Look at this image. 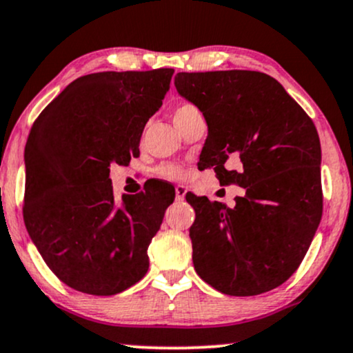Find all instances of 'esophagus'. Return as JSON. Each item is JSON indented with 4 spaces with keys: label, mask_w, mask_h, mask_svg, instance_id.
Returning <instances> with one entry per match:
<instances>
[{
    "label": "esophagus",
    "mask_w": 353,
    "mask_h": 353,
    "mask_svg": "<svg viewBox=\"0 0 353 353\" xmlns=\"http://www.w3.org/2000/svg\"><path fill=\"white\" fill-rule=\"evenodd\" d=\"M185 194H187V189L184 185H177L176 187V199L177 200H184Z\"/></svg>",
    "instance_id": "34e87169"
}]
</instances>
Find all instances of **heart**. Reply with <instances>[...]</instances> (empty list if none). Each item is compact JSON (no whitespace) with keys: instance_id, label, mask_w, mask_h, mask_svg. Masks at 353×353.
Here are the masks:
<instances>
[{"instance_id":"obj_1","label":"heart","mask_w":353,"mask_h":353,"mask_svg":"<svg viewBox=\"0 0 353 353\" xmlns=\"http://www.w3.org/2000/svg\"><path fill=\"white\" fill-rule=\"evenodd\" d=\"M194 105L190 104H182L177 107L176 114L179 112H184V110H189L192 109ZM174 114V115H176ZM158 174L161 177H164V179H169V181H181L184 179V177L187 176V171L182 166H179V164H161V166L158 168Z\"/></svg>"}]
</instances>
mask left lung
Wrapping results in <instances>:
<instances>
[{"mask_svg":"<svg viewBox=\"0 0 353 353\" xmlns=\"http://www.w3.org/2000/svg\"><path fill=\"white\" fill-rule=\"evenodd\" d=\"M174 84L207 120L203 168H213L221 185L246 192L233 208L185 197L195 210V272L225 295L270 292L300 267L323 216L318 130L265 73H177Z\"/></svg>","mask_w":353,"mask_h":353,"instance_id":"left-lung-1","label":"left lung"}]
</instances>
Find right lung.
Segmentation results:
<instances>
[{"instance_id": "right-lung-1", "label": "right lung", "mask_w": 353, "mask_h": 353, "mask_svg": "<svg viewBox=\"0 0 353 353\" xmlns=\"http://www.w3.org/2000/svg\"><path fill=\"white\" fill-rule=\"evenodd\" d=\"M174 70L102 71L74 79L48 104L26 143L24 223L61 282L109 296L148 272V246L174 192L154 184L115 200L110 164L140 156L148 119Z\"/></svg>"}]
</instances>
